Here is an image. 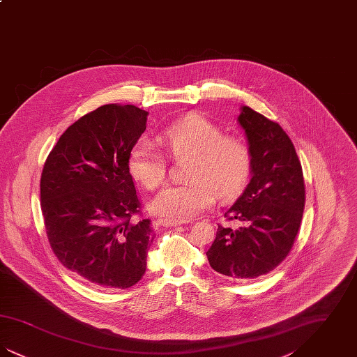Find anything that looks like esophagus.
Listing matches in <instances>:
<instances>
[{"mask_svg": "<svg viewBox=\"0 0 357 357\" xmlns=\"http://www.w3.org/2000/svg\"><path fill=\"white\" fill-rule=\"evenodd\" d=\"M158 223H160L162 226H179L186 223V221H176V220H170V218H160L158 220Z\"/></svg>", "mask_w": 357, "mask_h": 357, "instance_id": "1", "label": "esophagus"}]
</instances>
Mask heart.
<instances>
[{"mask_svg":"<svg viewBox=\"0 0 357 357\" xmlns=\"http://www.w3.org/2000/svg\"><path fill=\"white\" fill-rule=\"evenodd\" d=\"M159 139L171 158H188V181L166 186L153 198L151 207L159 215L187 221L215 204L217 195H236L249 179V147L241 139L223 135L221 127L204 116L192 114L176 120ZM128 166L136 181L150 190L160 186L167 175L165 156L146 139L136 143Z\"/></svg>","mask_w":357,"mask_h":357,"instance_id":"1","label":"heart"}]
</instances>
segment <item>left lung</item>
I'll list each match as a JSON object with an SVG mask.
<instances>
[{
	"label": "left lung",
	"instance_id": "obj_1",
	"mask_svg": "<svg viewBox=\"0 0 357 357\" xmlns=\"http://www.w3.org/2000/svg\"><path fill=\"white\" fill-rule=\"evenodd\" d=\"M238 123L250 150L252 179L225 217L241 226L218 225L206 255L215 272L248 281L287 258L303 220L305 185L294 146L278 123L246 105Z\"/></svg>",
	"mask_w": 357,
	"mask_h": 357
}]
</instances>
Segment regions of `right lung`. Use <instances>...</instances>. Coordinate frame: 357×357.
Returning a JSON list of instances; mask_svg holds the SVG:
<instances>
[{
    "mask_svg": "<svg viewBox=\"0 0 357 357\" xmlns=\"http://www.w3.org/2000/svg\"><path fill=\"white\" fill-rule=\"evenodd\" d=\"M149 112L105 104L69 126L48 155L40 201L52 250L64 268L99 289H127L143 277L153 243L130 155Z\"/></svg>",
    "mask_w": 357,
    "mask_h": 357,
    "instance_id": "1",
    "label": "right lung"
}]
</instances>
